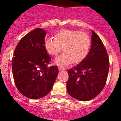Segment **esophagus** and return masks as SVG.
<instances>
[{
  "label": "esophagus",
  "mask_w": 121,
  "mask_h": 121,
  "mask_svg": "<svg viewBox=\"0 0 121 121\" xmlns=\"http://www.w3.org/2000/svg\"><path fill=\"white\" fill-rule=\"evenodd\" d=\"M59 71H64V68H62V67H59Z\"/></svg>",
  "instance_id": "esophagus-1"
}]
</instances>
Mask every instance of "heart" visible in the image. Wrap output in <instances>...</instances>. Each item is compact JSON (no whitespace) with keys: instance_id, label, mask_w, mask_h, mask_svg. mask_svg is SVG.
Listing matches in <instances>:
<instances>
[{"instance_id":"1","label":"heart","mask_w":121,"mask_h":121,"mask_svg":"<svg viewBox=\"0 0 121 121\" xmlns=\"http://www.w3.org/2000/svg\"><path fill=\"white\" fill-rule=\"evenodd\" d=\"M45 48L51 56H56L61 51L64 53L56 58L54 63L66 67L71 62L79 63L85 58L91 45V39L86 33L73 30H62L55 34L54 38L45 41Z\"/></svg>"}]
</instances>
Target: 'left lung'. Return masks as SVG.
Returning a JSON list of instances; mask_svg holds the SVG:
<instances>
[{
	"instance_id": "obj_1",
	"label": "left lung",
	"mask_w": 121,
	"mask_h": 121,
	"mask_svg": "<svg viewBox=\"0 0 121 121\" xmlns=\"http://www.w3.org/2000/svg\"><path fill=\"white\" fill-rule=\"evenodd\" d=\"M109 70V60L102 40L92 31L91 45L85 58L68 71L67 83L68 94L82 101L97 96L106 84Z\"/></svg>"
}]
</instances>
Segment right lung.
<instances>
[{
    "instance_id": "1",
    "label": "right lung",
    "mask_w": 121,
    "mask_h": 121,
    "mask_svg": "<svg viewBox=\"0 0 121 121\" xmlns=\"http://www.w3.org/2000/svg\"><path fill=\"white\" fill-rule=\"evenodd\" d=\"M46 34L41 28L31 31L19 42L14 53L12 71L15 85L30 99L48 95L58 74L57 66L48 67L51 57L45 48Z\"/></svg>"
}]
</instances>
